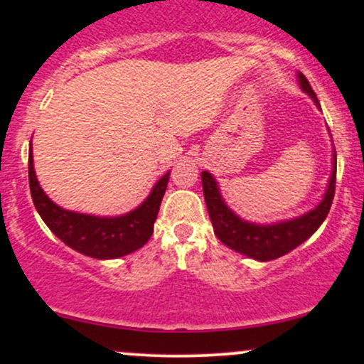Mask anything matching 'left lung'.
<instances>
[{
    "label": "left lung",
    "mask_w": 364,
    "mask_h": 364,
    "mask_svg": "<svg viewBox=\"0 0 364 364\" xmlns=\"http://www.w3.org/2000/svg\"><path fill=\"white\" fill-rule=\"evenodd\" d=\"M301 89L320 106L316 94L313 92L310 82L306 80L303 73L298 75ZM336 173H337V154L333 150V171L330 176L328 188L325 191L323 200L320 205L308 212L298 219L286 220L272 225H258L241 220L235 212H231L224 200L220 198L219 188H217L215 179L210 173L203 171L202 173V186L203 196H205L207 210L210 215L212 225H214L215 236L225 246L235 250L237 253H243L246 257L255 258L260 262H269L274 258L282 257L289 253L296 246H299L303 241H306L321 223L327 217L330 207H332L333 193H336Z\"/></svg>",
    "instance_id": "1"
}]
</instances>
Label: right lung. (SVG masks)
<instances>
[{
  "label": "right lung",
  "instance_id": "obj_1",
  "mask_svg": "<svg viewBox=\"0 0 364 364\" xmlns=\"http://www.w3.org/2000/svg\"><path fill=\"white\" fill-rule=\"evenodd\" d=\"M169 173L154 186L152 193L139 208L121 217H95L68 212L48 198L36 178L32 144L28 152V186L34 205L49 229L65 245L87 257L107 260L135 252L150 240L159 207L168 188Z\"/></svg>",
  "mask_w": 364,
  "mask_h": 364
}]
</instances>
